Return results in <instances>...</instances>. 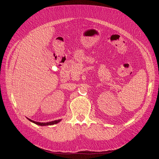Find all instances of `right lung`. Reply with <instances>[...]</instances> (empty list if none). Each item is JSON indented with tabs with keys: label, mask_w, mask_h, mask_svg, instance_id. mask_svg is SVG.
Wrapping results in <instances>:
<instances>
[{
	"label": "right lung",
	"mask_w": 159,
	"mask_h": 159,
	"mask_svg": "<svg viewBox=\"0 0 159 159\" xmlns=\"http://www.w3.org/2000/svg\"><path fill=\"white\" fill-rule=\"evenodd\" d=\"M28 120L30 121H31L32 123H35L36 125H39V126H48V125H55V124H57L58 123L60 122L61 120H55V121H50V122H47V123H40V122H36V121H34L33 120H31V119H29L28 118Z\"/></svg>",
	"instance_id": "obj_1"
}]
</instances>
